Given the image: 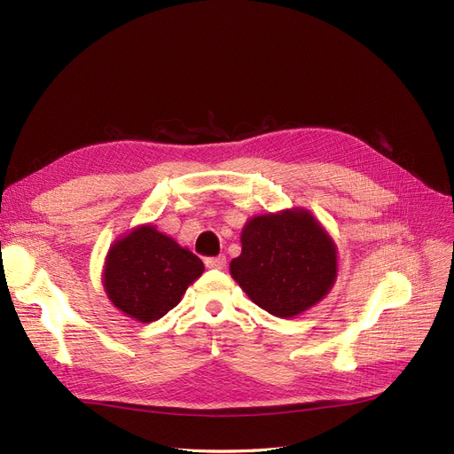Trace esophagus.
I'll use <instances>...</instances> for the list:
<instances>
[{"label": "esophagus", "mask_w": 454, "mask_h": 454, "mask_svg": "<svg viewBox=\"0 0 454 454\" xmlns=\"http://www.w3.org/2000/svg\"><path fill=\"white\" fill-rule=\"evenodd\" d=\"M206 265L209 270H224L226 267V256H213V258H206Z\"/></svg>", "instance_id": "obj_1"}]
</instances>
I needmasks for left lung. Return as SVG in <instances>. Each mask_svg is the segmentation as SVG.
I'll return each mask as SVG.
<instances>
[{
    "label": "left lung",
    "mask_w": 454,
    "mask_h": 454,
    "mask_svg": "<svg viewBox=\"0 0 454 454\" xmlns=\"http://www.w3.org/2000/svg\"><path fill=\"white\" fill-rule=\"evenodd\" d=\"M230 273L260 309L294 317L333 288L337 247L307 209L258 215L241 231V254Z\"/></svg>",
    "instance_id": "1"
}]
</instances>
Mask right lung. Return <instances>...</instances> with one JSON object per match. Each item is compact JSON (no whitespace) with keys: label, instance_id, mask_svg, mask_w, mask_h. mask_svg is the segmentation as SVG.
<instances>
[{"label":"right lung","instance_id":"obj_1","mask_svg":"<svg viewBox=\"0 0 454 454\" xmlns=\"http://www.w3.org/2000/svg\"><path fill=\"white\" fill-rule=\"evenodd\" d=\"M201 273L204 263L189 248L144 224L110 247L103 284L115 309L151 324L170 312Z\"/></svg>","mask_w":454,"mask_h":454}]
</instances>
